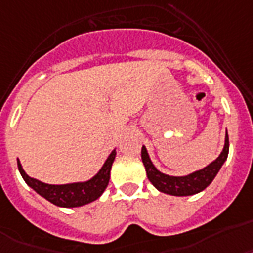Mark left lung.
<instances>
[{
    "label": "left lung",
    "mask_w": 253,
    "mask_h": 253,
    "mask_svg": "<svg viewBox=\"0 0 253 253\" xmlns=\"http://www.w3.org/2000/svg\"><path fill=\"white\" fill-rule=\"evenodd\" d=\"M229 155V135H225V144L222 152L215 160H213L209 165L200 170H196L194 173L187 174L182 176L168 175V174L160 171L152 162L151 157L148 155L145 145L141 147V160L144 164L145 171L149 182L164 194L173 195V196H191V195L199 194L205 190L209 184L212 183L215 175L218 174L222 165L227 160Z\"/></svg>",
    "instance_id": "1"
}]
</instances>
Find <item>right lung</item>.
Here are the masks:
<instances>
[{
	"label": "right lung",
	"instance_id": "right-lung-1",
	"mask_svg": "<svg viewBox=\"0 0 253 253\" xmlns=\"http://www.w3.org/2000/svg\"><path fill=\"white\" fill-rule=\"evenodd\" d=\"M117 155V148H114L108 159L105 160L101 169L98 170L97 174L93 175L91 179L84 182H74V183L66 184H49L44 183L41 180L32 178L23 170V166L18 160V169L28 186L38 192L40 196L50 201L52 204L62 208H77L83 207L92 201L97 200L104 191L108 187L109 179H110V170Z\"/></svg>",
	"mask_w": 253,
	"mask_h": 253
}]
</instances>
